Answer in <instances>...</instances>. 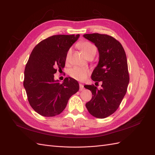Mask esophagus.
<instances>
[{
    "label": "esophagus",
    "instance_id": "34e87169",
    "mask_svg": "<svg viewBox=\"0 0 155 155\" xmlns=\"http://www.w3.org/2000/svg\"><path fill=\"white\" fill-rule=\"evenodd\" d=\"M84 89V87H83V85L81 83H79V91H83Z\"/></svg>",
    "mask_w": 155,
    "mask_h": 155
}]
</instances>
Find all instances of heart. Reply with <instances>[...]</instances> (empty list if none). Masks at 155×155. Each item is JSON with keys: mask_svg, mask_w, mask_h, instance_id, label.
Returning a JSON list of instances; mask_svg holds the SVG:
<instances>
[{"mask_svg": "<svg viewBox=\"0 0 155 155\" xmlns=\"http://www.w3.org/2000/svg\"><path fill=\"white\" fill-rule=\"evenodd\" d=\"M79 48H81L83 54L85 55V56L88 59L90 58L94 57V55L97 52L96 46L88 41L81 42V43L79 45ZM72 51V48H70L67 51L66 56H65V59H66L67 62H68L70 61V57H71ZM89 73H90V70L88 68H82L78 67H75L71 68L69 71L70 76L73 79L79 81L85 80L87 78Z\"/></svg>", "mask_w": 155, "mask_h": 155, "instance_id": "1", "label": "heart"}]
</instances>
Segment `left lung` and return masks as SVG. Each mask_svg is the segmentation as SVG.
Instances as JSON below:
<instances>
[{
    "label": "left lung",
    "mask_w": 155,
    "mask_h": 155,
    "mask_svg": "<svg viewBox=\"0 0 155 155\" xmlns=\"http://www.w3.org/2000/svg\"><path fill=\"white\" fill-rule=\"evenodd\" d=\"M83 37L94 43L99 51V62L91 78L96 83L102 82L100 90L94 85L84 86L92 94L86 107L93 116L105 118L118 109L127 90L129 75L126 54L122 45L112 36L92 34Z\"/></svg>",
    "instance_id": "obj_1"
}]
</instances>
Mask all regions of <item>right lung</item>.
Here are the masks:
<instances>
[{
  "mask_svg": "<svg viewBox=\"0 0 155 155\" xmlns=\"http://www.w3.org/2000/svg\"><path fill=\"white\" fill-rule=\"evenodd\" d=\"M79 37V34L51 36L41 41L31 51L23 85L30 105L41 116L51 117L61 113L70 97L79 91L76 79L66 78L60 83L54 75L64 67L67 51Z\"/></svg>",
  "mask_w": 155,
  "mask_h": 155,
  "instance_id": "obj_1",
  "label": "right lung"
}]
</instances>
